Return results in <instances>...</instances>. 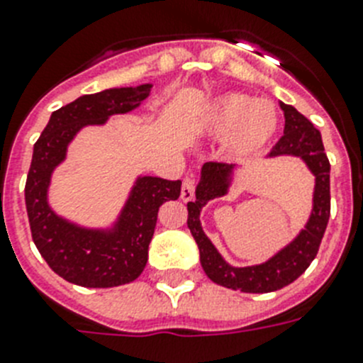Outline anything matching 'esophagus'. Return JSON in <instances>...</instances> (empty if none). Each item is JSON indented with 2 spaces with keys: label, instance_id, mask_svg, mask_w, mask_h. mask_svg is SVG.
I'll use <instances>...</instances> for the list:
<instances>
[{
  "label": "esophagus",
  "instance_id": "34e87169",
  "mask_svg": "<svg viewBox=\"0 0 363 363\" xmlns=\"http://www.w3.org/2000/svg\"><path fill=\"white\" fill-rule=\"evenodd\" d=\"M182 200L192 201L194 200V179L185 178L184 185H182Z\"/></svg>",
  "mask_w": 363,
  "mask_h": 363
}]
</instances>
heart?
Masks as SVG:
<instances>
[{
  "mask_svg": "<svg viewBox=\"0 0 363 363\" xmlns=\"http://www.w3.org/2000/svg\"><path fill=\"white\" fill-rule=\"evenodd\" d=\"M200 127L211 138L227 140V150L233 156L245 158L272 142L280 129V116L267 99L225 92L207 104Z\"/></svg>",
  "mask_w": 363,
  "mask_h": 363,
  "instance_id": "obj_1",
  "label": "heart"
}]
</instances>
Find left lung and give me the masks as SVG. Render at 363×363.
Returning <instances> with one entry per match:
<instances>
[{"instance_id":"1","label":"left lung","mask_w":363,"mask_h":363,"mask_svg":"<svg viewBox=\"0 0 363 363\" xmlns=\"http://www.w3.org/2000/svg\"><path fill=\"white\" fill-rule=\"evenodd\" d=\"M280 107L285 116L284 136L272 147L269 158L296 156L303 160L307 169L314 174L313 211L306 227L298 233L296 238L264 264L233 267L221 258L216 247L201 229L200 213L211 200L225 196L229 192L233 174L236 171L233 163L230 165L218 162L205 163L201 167L200 184L196 185V200L187 203V225L200 249L201 267L214 284L223 285L227 289H240L243 293H272L293 284L300 274L306 272L318 252L331 214V189H329L331 165L323 150L322 134L293 105H285L280 101Z\"/></svg>"}]
</instances>
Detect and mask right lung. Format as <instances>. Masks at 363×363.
<instances>
[{
	"mask_svg": "<svg viewBox=\"0 0 363 363\" xmlns=\"http://www.w3.org/2000/svg\"><path fill=\"white\" fill-rule=\"evenodd\" d=\"M150 89L152 83H143L79 96L52 112L34 145L25 184L32 240L49 267L70 284L104 289L136 280L147 265L160 207L179 198V179L138 176L120 216L107 229L72 223L49 203L52 172L67 158L76 134L86 125H104L114 114L138 108Z\"/></svg>",
	"mask_w": 363,
	"mask_h": 363,
	"instance_id": "add662e5",
	"label": "right lung"
}]
</instances>
